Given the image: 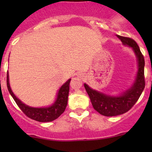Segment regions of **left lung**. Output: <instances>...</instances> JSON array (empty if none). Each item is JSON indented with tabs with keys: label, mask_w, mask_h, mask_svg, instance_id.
<instances>
[{
	"label": "left lung",
	"mask_w": 152,
	"mask_h": 152,
	"mask_svg": "<svg viewBox=\"0 0 152 152\" xmlns=\"http://www.w3.org/2000/svg\"><path fill=\"white\" fill-rule=\"evenodd\" d=\"M124 45L131 47L137 59L138 70L134 82L130 88L118 96H112L93 90L87 84L84 86L90 96L93 108L104 116H116L128 112L137 102L145 87V60L137 42L132 38L117 35Z\"/></svg>",
	"instance_id": "obj_1"
}]
</instances>
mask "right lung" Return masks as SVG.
I'll return each mask as SVG.
<instances>
[{
	"label": "right lung",
	"mask_w": 152,
	"mask_h": 152,
	"mask_svg": "<svg viewBox=\"0 0 152 152\" xmlns=\"http://www.w3.org/2000/svg\"><path fill=\"white\" fill-rule=\"evenodd\" d=\"M71 79H68L59 90L57 93V98L54 103L48 107H31L23 103L20 99H18L13 92L12 91L9 81V73L7 72V84L9 92L14 99L15 102L18 104L19 108L23 113L30 118L39 122H50L59 118L65 112L67 104L69 89H70V82Z\"/></svg>",
	"instance_id": "add662e5"
}]
</instances>
